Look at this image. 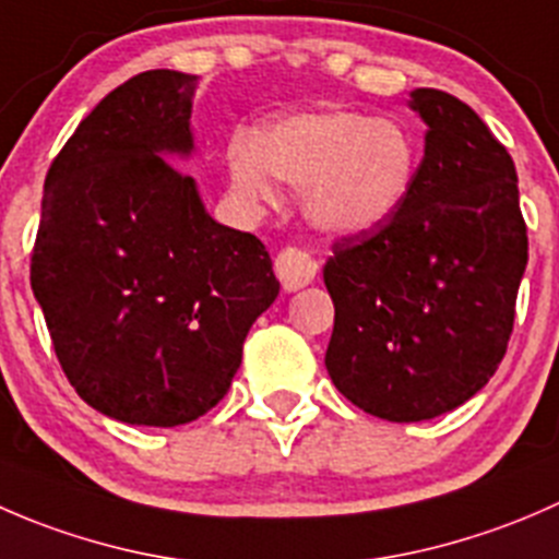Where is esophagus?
Masks as SVG:
<instances>
[{
	"mask_svg": "<svg viewBox=\"0 0 559 559\" xmlns=\"http://www.w3.org/2000/svg\"><path fill=\"white\" fill-rule=\"evenodd\" d=\"M316 270H319V264L308 253H302L300 248H284L275 257V275H278L281 286L286 292H297L311 284L316 278Z\"/></svg>",
	"mask_w": 559,
	"mask_h": 559,
	"instance_id": "esophagus-1",
	"label": "esophagus"
}]
</instances>
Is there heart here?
I'll use <instances>...</instances> for the list:
<instances>
[{"label": "heart", "mask_w": 559, "mask_h": 559, "mask_svg": "<svg viewBox=\"0 0 559 559\" xmlns=\"http://www.w3.org/2000/svg\"><path fill=\"white\" fill-rule=\"evenodd\" d=\"M414 138L400 123L357 110L281 118L229 145L233 189L253 205L275 200L273 178L302 189V213L326 235L384 227L416 180Z\"/></svg>", "instance_id": "heart-1"}]
</instances>
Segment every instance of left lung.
Returning a JSON list of instances; mask_svg holds the SVG:
<instances>
[{
	"mask_svg": "<svg viewBox=\"0 0 559 559\" xmlns=\"http://www.w3.org/2000/svg\"><path fill=\"white\" fill-rule=\"evenodd\" d=\"M411 107L427 134L408 200L384 227L335 240L324 264L326 373L386 421L447 414L492 379L527 264L506 145L452 94L416 88Z\"/></svg>",
	"mask_w": 559,
	"mask_h": 559,
	"instance_id": "obj_1",
	"label": "left lung"
}]
</instances>
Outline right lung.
Masks as SVG:
<instances>
[{"label":"right lung","mask_w":559,"mask_h":559,"mask_svg":"<svg viewBox=\"0 0 559 559\" xmlns=\"http://www.w3.org/2000/svg\"><path fill=\"white\" fill-rule=\"evenodd\" d=\"M194 92L175 70L129 78L45 175L32 292L70 384L127 425L207 414L281 289L262 240L213 222L170 162L194 148Z\"/></svg>","instance_id":"obj_1"}]
</instances>
